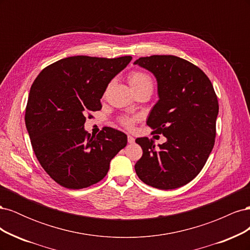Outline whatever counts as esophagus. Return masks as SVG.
<instances>
[{"instance_id": "1", "label": "esophagus", "mask_w": 250, "mask_h": 250, "mask_svg": "<svg viewBox=\"0 0 250 250\" xmlns=\"http://www.w3.org/2000/svg\"><path fill=\"white\" fill-rule=\"evenodd\" d=\"M127 140H128V143H129V144H133L134 143V138L131 137V135H128Z\"/></svg>"}]
</instances>
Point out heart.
<instances>
[{
  "label": "heart",
  "mask_w": 250,
  "mask_h": 250,
  "mask_svg": "<svg viewBox=\"0 0 250 250\" xmlns=\"http://www.w3.org/2000/svg\"><path fill=\"white\" fill-rule=\"evenodd\" d=\"M128 81H129L132 88H137V87H140V86L145 85V84L152 85V81H151L148 75L143 73V72H139V71L131 72L129 74V76H128ZM120 122L125 127L131 128L133 125V122H134V119L130 118V117H123L120 119Z\"/></svg>",
  "instance_id": "1"
}]
</instances>
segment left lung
Here are the masks:
<instances>
[{
	"label": "left lung",
	"instance_id": "8db88e82",
	"mask_svg": "<svg viewBox=\"0 0 250 250\" xmlns=\"http://www.w3.org/2000/svg\"><path fill=\"white\" fill-rule=\"evenodd\" d=\"M154 75L158 101L147 125L167 139L155 146L135 140L143 155L134 166L139 178L160 190H173L198 175L213 150L219 104L208 77L198 66L173 55H152L134 62Z\"/></svg>",
	"mask_w": 250,
	"mask_h": 250
}]
</instances>
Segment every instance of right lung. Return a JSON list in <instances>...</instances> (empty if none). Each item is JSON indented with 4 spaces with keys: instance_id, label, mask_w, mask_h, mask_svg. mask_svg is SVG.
I'll list each match as a JSON object with an SVG mask.
<instances>
[{
    "instance_id": "obj_1",
    "label": "right lung",
    "mask_w": 250,
    "mask_h": 250,
    "mask_svg": "<svg viewBox=\"0 0 250 250\" xmlns=\"http://www.w3.org/2000/svg\"><path fill=\"white\" fill-rule=\"evenodd\" d=\"M131 59L72 56L44 67L34 80L26 127L37 160L58 185L79 190L97 184L127 145L124 132L104 127L94 137L84 123L89 111L102 108L108 83Z\"/></svg>"
}]
</instances>
